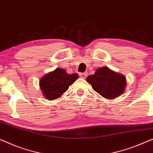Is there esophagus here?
<instances>
[{
    "mask_svg": "<svg viewBox=\"0 0 153 153\" xmlns=\"http://www.w3.org/2000/svg\"><path fill=\"white\" fill-rule=\"evenodd\" d=\"M88 76V73L87 72H83V73H81L80 74V76L81 78H83V79H85L86 77Z\"/></svg>",
    "mask_w": 153,
    "mask_h": 153,
    "instance_id": "1",
    "label": "esophagus"
}]
</instances>
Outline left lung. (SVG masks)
I'll list each match as a JSON object with an SVG mask.
<instances>
[{
    "mask_svg": "<svg viewBox=\"0 0 153 153\" xmlns=\"http://www.w3.org/2000/svg\"><path fill=\"white\" fill-rule=\"evenodd\" d=\"M93 90L105 98L111 99L120 96L126 85L125 76L116 73L108 67L97 69L94 74L86 79Z\"/></svg>",
    "mask_w": 153,
    "mask_h": 153,
    "instance_id": "left-lung-1",
    "label": "left lung"
}]
</instances>
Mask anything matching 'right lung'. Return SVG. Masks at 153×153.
<instances>
[{
  "instance_id": "obj_1",
  "label": "right lung",
  "mask_w": 153,
  "mask_h": 153,
  "mask_svg": "<svg viewBox=\"0 0 153 153\" xmlns=\"http://www.w3.org/2000/svg\"><path fill=\"white\" fill-rule=\"evenodd\" d=\"M79 78L78 74H68L65 70L57 68L42 77L40 87L45 98L50 100L59 98Z\"/></svg>"
}]
</instances>
